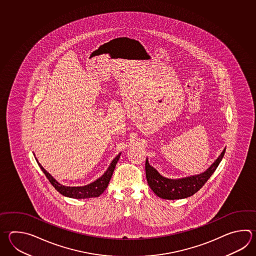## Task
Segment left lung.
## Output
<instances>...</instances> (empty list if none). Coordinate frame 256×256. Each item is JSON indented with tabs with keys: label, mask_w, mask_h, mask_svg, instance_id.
I'll use <instances>...</instances> for the list:
<instances>
[{
	"label": "left lung",
	"mask_w": 256,
	"mask_h": 256,
	"mask_svg": "<svg viewBox=\"0 0 256 256\" xmlns=\"http://www.w3.org/2000/svg\"><path fill=\"white\" fill-rule=\"evenodd\" d=\"M225 150L226 148L224 150L219 158L212 163V165H210V167L206 172L195 176L182 178L178 180L163 177L156 172V168L150 166L148 160L146 158L145 168L148 184L156 196L165 200H178L192 196L214 174L224 158Z\"/></svg>",
	"instance_id": "left-lung-1"
}]
</instances>
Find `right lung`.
I'll return each instance as SVG.
<instances>
[{"label": "right lung", "mask_w": 256, "mask_h": 256, "mask_svg": "<svg viewBox=\"0 0 256 256\" xmlns=\"http://www.w3.org/2000/svg\"><path fill=\"white\" fill-rule=\"evenodd\" d=\"M120 155H121V153H120L112 160V162L110 163V167L108 168L106 172L100 178L94 180V182L90 183L88 185L82 186V187H68V186H64L62 184H60L52 178L51 174L47 172L46 170L42 167V165L37 160L36 158V160L39 167L41 168L42 172L44 173L48 180L51 182L54 188H56L58 192L61 193L64 196L69 197V198H91L98 197L100 195L104 192V190L108 188L110 178L112 177L113 172L115 170L116 165L120 160Z\"/></svg>", "instance_id": "obj_1"}]
</instances>
